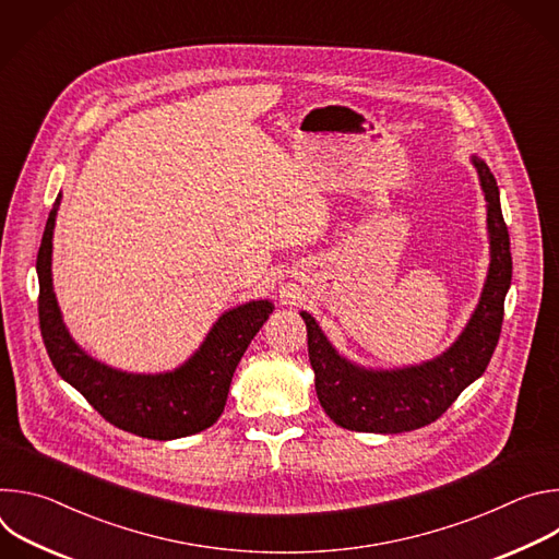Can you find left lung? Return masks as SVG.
<instances>
[{"label":"left lung","instance_id":"8db88e82","mask_svg":"<svg viewBox=\"0 0 559 559\" xmlns=\"http://www.w3.org/2000/svg\"><path fill=\"white\" fill-rule=\"evenodd\" d=\"M487 199L491 263L485 289L457 341L438 358L403 369H365L343 358L313 316L300 311L307 325V352L316 376V395L325 414L343 429L365 433H403L438 420L455 397L480 378L496 352L504 296L513 261L509 229L500 207L496 177L483 158L471 156Z\"/></svg>","mask_w":559,"mask_h":559}]
</instances>
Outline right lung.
I'll return each instance as SVG.
<instances>
[{
    "label": "right lung",
    "instance_id": "right-lung-1",
    "mask_svg": "<svg viewBox=\"0 0 559 559\" xmlns=\"http://www.w3.org/2000/svg\"><path fill=\"white\" fill-rule=\"evenodd\" d=\"M61 194L44 229L37 254L39 328L57 373L72 384L110 425L147 438L175 440L212 427L223 414L236 365L270 318V300H250L225 311L203 345L179 369L166 373H128L91 358L63 321L52 292V229Z\"/></svg>",
    "mask_w": 559,
    "mask_h": 559
}]
</instances>
